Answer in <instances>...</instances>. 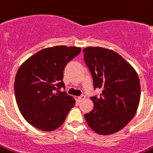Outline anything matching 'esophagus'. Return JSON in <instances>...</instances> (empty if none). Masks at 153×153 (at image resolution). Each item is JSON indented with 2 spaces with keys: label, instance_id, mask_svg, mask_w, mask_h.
<instances>
[{
  "label": "esophagus",
  "instance_id": "34e87169",
  "mask_svg": "<svg viewBox=\"0 0 153 153\" xmlns=\"http://www.w3.org/2000/svg\"><path fill=\"white\" fill-rule=\"evenodd\" d=\"M85 99V95H84V94H82V95H80L79 97H78L79 101H82V100H84Z\"/></svg>",
  "mask_w": 153,
  "mask_h": 153
}]
</instances>
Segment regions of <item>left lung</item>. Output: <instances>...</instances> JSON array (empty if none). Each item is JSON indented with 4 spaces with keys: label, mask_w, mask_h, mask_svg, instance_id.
Instances as JSON below:
<instances>
[{
    "label": "left lung",
    "mask_w": 153,
    "mask_h": 153,
    "mask_svg": "<svg viewBox=\"0 0 153 153\" xmlns=\"http://www.w3.org/2000/svg\"><path fill=\"white\" fill-rule=\"evenodd\" d=\"M84 59L93 77L94 88L101 89L93 96V110L85 115L88 126L100 135H111L123 129L136 115L141 86L137 71L115 51L87 47Z\"/></svg>",
    "instance_id": "1"
}]
</instances>
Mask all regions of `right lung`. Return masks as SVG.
I'll return each mask as SVG.
<instances>
[{
    "label": "right lung",
    "mask_w": 153,
    "mask_h": 153,
    "mask_svg": "<svg viewBox=\"0 0 153 153\" xmlns=\"http://www.w3.org/2000/svg\"><path fill=\"white\" fill-rule=\"evenodd\" d=\"M81 52L80 48L54 46L38 51L18 68L14 90L24 119L34 127L51 131L61 126L75 105L65 91L63 70Z\"/></svg>",
    "instance_id": "right-lung-1"
}]
</instances>
